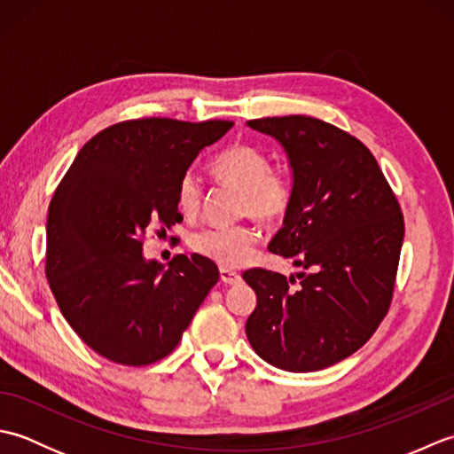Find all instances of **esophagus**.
I'll return each instance as SVG.
<instances>
[{"instance_id": "esophagus-1", "label": "esophagus", "mask_w": 454, "mask_h": 454, "mask_svg": "<svg viewBox=\"0 0 454 454\" xmlns=\"http://www.w3.org/2000/svg\"><path fill=\"white\" fill-rule=\"evenodd\" d=\"M220 281L224 285H236L242 281V277L236 271H230V269H220Z\"/></svg>"}]
</instances>
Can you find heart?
Wrapping results in <instances>:
<instances>
[{"instance_id":"obj_1","label":"heart","mask_w":454,"mask_h":454,"mask_svg":"<svg viewBox=\"0 0 454 454\" xmlns=\"http://www.w3.org/2000/svg\"><path fill=\"white\" fill-rule=\"evenodd\" d=\"M210 173L222 185L239 191V212L252 215L263 224L281 222L293 205V183L281 171L271 169L269 156L252 144H234L210 163ZM177 208L183 216L195 218L202 207V189L195 176H183L177 185ZM257 230L249 224L200 230L191 239L197 254L224 267L246 263L257 244Z\"/></svg>"}]
</instances>
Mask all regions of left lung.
Listing matches in <instances>:
<instances>
[{
	"label": "left lung",
	"mask_w": 454,
	"mask_h": 454,
	"mask_svg": "<svg viewBox=\"0 0 454 454\" xmlns=\"http://www.w3.org/2000/svg\"><path fill=\"white\" fill-rule=\"evenodd\" d=\"M247 127L283 144L293 205L269 252L291 257L294 278L267 269L242 277L257 294L246 333L269 364L325 369L371 340L394 296L403 215L379 161L349 132L304 114Z\"/></svg>",
	"instance_id": "obj_1"
}]
</instances>
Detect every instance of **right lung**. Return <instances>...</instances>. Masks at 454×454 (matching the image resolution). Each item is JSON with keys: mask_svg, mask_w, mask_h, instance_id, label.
<instances>
[{"mask_svg": "<svg viewBox=\"0 0 454 454\" xmlns=\"http://www.w3.org/2000/svg\"><path fill=\"white\" fill-rule=\"evenodd\" d=\"M232 121L134 119L85 142L48 207L46 278L66 322L105 359L152 364L181 341L218 281V267L192 254L163 271L142 246L183 216L177 185L202 148ZM156 234H160L156 230Z\"/></svg>", "mask_w": 454, "mask_h": 454, "instance_id": "obj_1", "label": "right lung"}]
</instances>
